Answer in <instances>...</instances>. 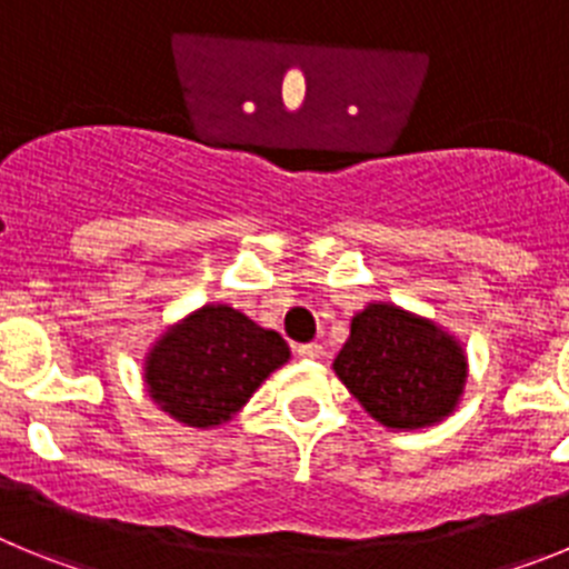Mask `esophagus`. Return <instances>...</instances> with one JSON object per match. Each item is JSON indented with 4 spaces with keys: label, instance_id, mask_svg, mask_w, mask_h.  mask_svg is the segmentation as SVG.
<instances>
[{
    "label": "esophagus",
    "instance_id": "1",
    "mask_svg": "<svg viewBox=\"0 0 569 569\" xmlns=\"http://www.w3.org/2000/svg\"><path fill=\"white\" fill-rule=\"evenodd\" d=\"M296 353H299V359H319L325 350H321V345H316V341H310V345H299L296 347Z\"/></svg>",
    "mask_w": 569,
    "mask_h": 569
}]
</instances>
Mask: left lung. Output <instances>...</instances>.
I'll return each mask as SVG.
<instances>
[{
	"label": "left lung",
	"mask_w": 569,
	"mask_h": 569,
	"mask_svg": "<svg viewBox=\"0 0 569 569\" xmlns=\"http://www.w3.org/2000/svg\"><path fill=\"white\" fill-rule=\"evenodd\" d=\"M333 370L379 425L421 430L459 407L467 353L433 319L390 301H370L350 319Z\"/></svg>",
	"instance_id": "1"
}]
</instances>
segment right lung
Returning <instances> with one entry per match:
<instances>
[{
	"mask_svg": "<svg viewBox=\"0 0 569 569\" xmlns=\"http://www.w3.org/2000/svg\"><path fill=\"white\" fill-rule=\"evenodd\" d=\"M288 359V341L276 330L230 305H204L156 339L142 379L162 413L210 430L233 419Z\"/></svg>",
	"mask_w": 569,
	"mask_h": 569,
	"instance_id": "add662e5",
	"label": "right lung"
}]
</instances>
